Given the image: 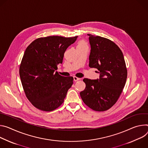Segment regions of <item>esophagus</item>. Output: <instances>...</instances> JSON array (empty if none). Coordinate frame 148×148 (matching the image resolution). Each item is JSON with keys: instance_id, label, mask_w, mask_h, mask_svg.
<instances>
[{"instance_id": "esophagus-1", "label": "esophagus", "mask_w": 148, "mask_h": 148, "mask_svg": "<svg viewBox=\"0 0 148 148\" xmlns=\"http://www.w3.org/2000/svg\"><path fill=\"white\" fill-rule=\"evenodd\" d=\"M80 78H79V77H76V76H73V80H74V81H77V80H80Z\"/></svg>"}]
</instances>
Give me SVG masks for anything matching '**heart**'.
<instances>
[{
  "instance_id": "b5f03b06",
  "label": "heart",
  "mask_w": 148,
  "mask_h": 148,
  "mask_svg": "<svg viewBox=\"0 0 148 148\" xmlns=\"http://www.w3.org/2000/svg\"><path fill=\"white\" fill-rule=\"evenodd\" d=\"M77 48H88V44L85 40H80L78 42Z\"/></svg>"
}]
</instances>
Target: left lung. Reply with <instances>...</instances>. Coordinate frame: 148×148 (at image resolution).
<instances>
[{
    "label": "left lung",
    "instance_id": "left-lung-1",
    "mask_svg": "<svg viewBox=\"0 0 148 148\" xmlns=\"http://www.w3.org/2000/svg\"><path fill=\"white\" fill-rule=\"evenodd\" d=\"M91 49L90 68L99 71V79H84V90L80 92L84 102L95 111H105L118 100L127 79V69L120 48L112 40L88 34Z\"/></svg>",
    "mask_w": 148,
    "mask_h": 148
}]
</instances>
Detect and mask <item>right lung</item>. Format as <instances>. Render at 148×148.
<instances>
[{
	"label": "right lung",
	"mask_w": 148,
	"mask_h": 148,
	"mask_svg": "<svg viewBox=\"0 0 148 148\" xmlns=\"http://www.w3.org/2000/svg\"><path fill=\"white\" fill-rule=\"evenodd\" d=\"M77 38H39L26 49L19 75L26 96L37 109L51 112L63 103L73 77L62 76L55 71L62 63L66 49Z\"/></svg>",
	"instance_id": "1"
}]
</instances>
